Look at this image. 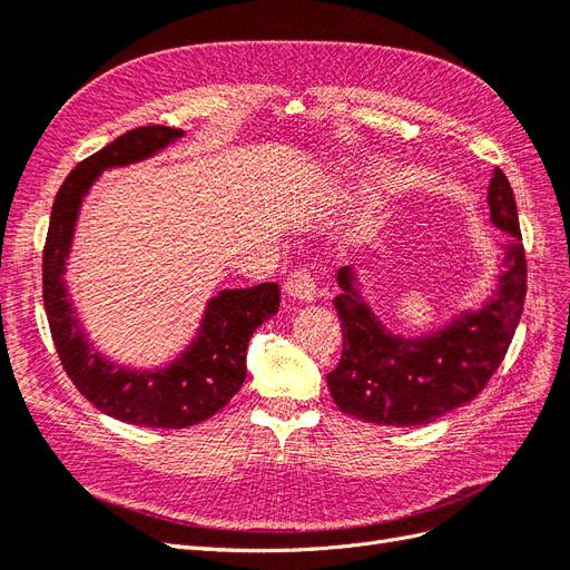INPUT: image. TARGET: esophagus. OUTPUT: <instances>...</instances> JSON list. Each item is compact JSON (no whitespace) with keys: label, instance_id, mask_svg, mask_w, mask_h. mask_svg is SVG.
I'll return each mask as SVG.
<instances>
[{"label":"esophagus","instance_id":"1","mask_svg":"<svg viewBox=\"0 0 570 570\" xmlns=\"http://www.w3.org/2000/svg\"><path fill=\"white\" fill-rule=\"evenodd\" d=\"M284 291L288 294V298L301 301V303H313L315 294H317V284H315L311 272H307V269H296V272H291L286 276Z\"/></svg>","mask_w":570,"mask_h":570}]
</instances>
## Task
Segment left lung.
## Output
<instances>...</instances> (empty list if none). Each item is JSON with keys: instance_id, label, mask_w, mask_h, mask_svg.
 <instances>
[{"instance_id": "1", "label": "left lung", "mask_w": 570, "mask_h": 570, "mask_svg": "<svg viewBox=\"0 0 570 570\" xmlns=\"http://www.w3.org/2000/svg\"><path fill=\"white\" fill-rule=\"evenodd\" d=\"M490 219L509 240L501 246L497 288L473 311L439 330L396 334L365 301L353 267H341L334 298L344 353L327 375L334 403L375 425L415 428L473 401L507 355L525 303V250L509 178L501 169L487 188Z\"/></svg>"}]
</instances>
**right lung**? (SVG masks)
I'll list each match as a JSON object with an SVG mask.
<instances>
[{
	"mask_svg": "<svg viewBox=\"0 0 570 570\" xmlns=\"http://www.w3.org/2000/svg\"><path fill=\"white\" fill-rule=\"evenodd\" d=\"M186 134L134 128L83 159L61 184L42 253V301L61 365L97 411L140 428L181 430L222 411L246 380V351L259 324L279 313V286L224 288L205 305L190 344L159 367H128L95 348L67 284V263L86 195L107 169L165 153Z\"/></svg>",
	"mask_w": 570,
	"mask_h": 570,
	"instance_id": "add662e5",
	"label": "right lung"
}]
</instances>
